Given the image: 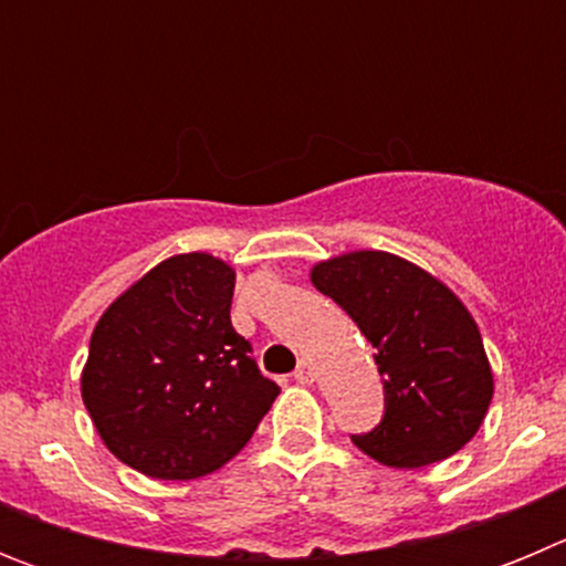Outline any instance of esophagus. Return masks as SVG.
<instances>
[{
  "instance_id": "1",
  "label": "esophagus",
  "mask_w": 566,
  "mask_h": 566,
  "mask_svg": "<svg viewBox=\"0 0 566 566\" xmlns=\"http://www.w3.org/2000/svg\"><path fill=\"white\" fill-rule=\"evenodd\" d=\"M314 377H317V371H314L312 359H300L297 371H294V379L303 385H308V382H314Z\"/></svg>"
}]
</instances>
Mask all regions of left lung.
<instances>
[{
  "mask_svg": "<svg viewBox=\"0 0 566 566\" xmlns=\"http://www.w3.org/2000/svg\"><path fill=\"white\" fill-rule=\"evenodd\" d=\"M312 283L377 352L385 417L352 437L359 451L405 470L462 451L493 399L482 334L462 300L411 260L377 249L323 260Z\"/></svg>",
  "mask_w": 566,
  "mask_h": 566,
  "instance_id": "8db88e82",
  "label": "left lung"
}]
</instances>
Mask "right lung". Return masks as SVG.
I'll list each match as a JSON object with an SVG mask.
<instances>
[{
  "label": "right lung",
  "instance_id": "1",
  "mask_svg": "<svg viewBox=\"0 0 566 566\" xmlns=\"http://www.w3.org/2000/svg\"><path fill=\"white\" fill-rule=\"evenodd\" d=\"M234 269L172 254L109 303L93 328L82 399L107 451L149 479L207 476L238 457L277 385L232 328Z\"/></svg>",
  "mask_w": 566,
  "mask_h": 566
}]
</instances>
